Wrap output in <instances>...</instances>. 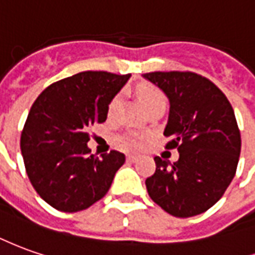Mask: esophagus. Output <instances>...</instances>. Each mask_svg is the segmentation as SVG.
Listing matches in <instances>:
<instances>
[{
  "label": "esophagus",
  "mask_w": 255,
  "mask_h": 255,
  "mask_svg": "<svg viewBox=\"0 0 255 255\" xmlns=\"http://www.w3.org/2000/svg\"><path fill=\"white\" fill-rule=\"evenodd\" d=\"M136 159H138V156H135V155H128L127 156L128 162H135Z\"/></svg>",
  "instance_id": "1"
}]
</instances>
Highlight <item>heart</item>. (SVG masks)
<instances>
[{"label":"heart","instance_id":"b5f03b06","mask_svg":"<svg viewBox=\"0 0 255 255\" xmlns=\"http://www.w3.org/2000/svg\"><path fill=\"white\" fill-rule=\"evenodd\" d=\"M136 93L138 96L141 99V102L143 103V106L146 109H150L153 106L156 105H164L166 106V98L164 95L162 93V91L153 86V85H148L143 84L138 86L136 89ZM121 107V95H116L110 103H109V116L110 117H114L117 116L119 110ZM143 135L136 134V132H126V134H121L119 136V143H120L121 148L124 149H138L139 146L142 145V141H143Z\"/></svg>","mask_w":255,"mask_h":255}]
</instances>
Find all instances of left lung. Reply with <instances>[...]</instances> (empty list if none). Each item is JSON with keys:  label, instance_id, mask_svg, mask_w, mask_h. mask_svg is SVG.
Returning a JSON list of instances; mask_svg holds the SVG:
<instances>
[{"label": "left lung", "instance_id": "1", "mask_svg": "<svg viewBox=\"0 0 255 255\" xmlns=\"http://www.w3.org/2000/svg\"><path fill=\"white\" fill-rule=\"evenodd\" d=\"M170 102L164 136L178 150L171 164L155 156L156 170L145 184L167 214L190 218L214 207L236 174L242 138L230 102L214 82L195 72L143 74Z\"/></svg>", "mask_w": 255, "mask_h": 255}]
</instances>
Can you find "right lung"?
Segmentation results:
<instances>
[{"label":"right lung","mask_w":255,"mask_h":255,"mask_svg":"<svg viewBox=\"0 0 255 255\" xmlns=\"http://www.w3.org/2000/svg\"><path fill=\"white\" fill-rule=\"evenodd\" d=\"M131 74L85 71L47 86L34 100L20 135L27 177L43 200L78 212L105 197L124 153L91 155L89 129L107 119L109 103Z\"/></svg>","instance_id":"1"}]
</instances>
